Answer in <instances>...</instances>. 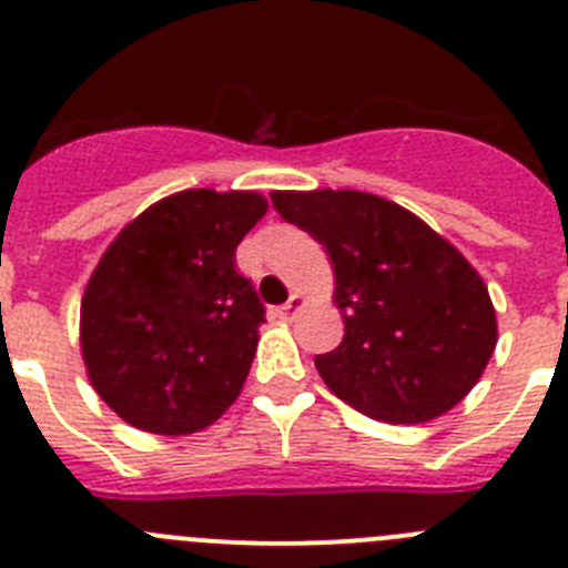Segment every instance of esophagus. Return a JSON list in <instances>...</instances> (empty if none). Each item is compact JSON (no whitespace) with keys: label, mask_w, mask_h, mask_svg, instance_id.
<instances>
[{"label":"esophagus","mask_w":568,"mask_h":568,"mask_svg":"<svg viewBox=\"0 0 568 568\" xmlns=\"http://www.w3.org/2000/svg\"><path fill=\"white\" fill-rule=\"evenodd\" d=\"M303 305H305V297H303V294H291L288 303H285L283 308H280V314H283L285 320H291V317H294V314L300 312V308H303Z\"/></svg>","instance_id":"34e87169"}]
</instances>
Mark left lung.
Instances as JSON below:
<instances>
[{
	"label": "left lung",
	"mask_w": 568,
	"mask_h": 568,
	"mask_svg": "<svg viewBox=\"0 0 568 568\" xmlns=\"http://www.w3.org/2000/svg\"><path fill=\"white\" fill-rule=\"evenodd\" d=\"M285 223L325 245L343 343L314 357L339 400L383 423H428L475 388L497 345L489 288L446 236L366 191H274Z\"/></svg>",
	"instance_id": "8db88e82"
}]
</instances>
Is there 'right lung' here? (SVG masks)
<instances>
[{"instance_id": "add662e5", "label": "right lung", "mask_w": 568, "mask_h": 568, "mask_svg": "<svg viewBox=\"0 0 568 568\" xmlns=\"http://www.w3.org/2000/svg\"><path fill=\"white\" fill-rule=\"evenodd\" d=\"M265 211L256 191L189 189L113 236L82 294L79 345L128 426L194 434L240 397L265 308L234 254Z\"/></svg>"}]
</instances>
